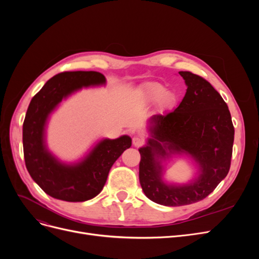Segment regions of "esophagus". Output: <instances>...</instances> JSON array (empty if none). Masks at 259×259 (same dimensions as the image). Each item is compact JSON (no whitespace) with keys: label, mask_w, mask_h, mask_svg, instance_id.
Here are the masks:
<instances>
[{"label":"esophagus","mask_w":259,"mask_h":259,"mask_svg":"<svg viewBox=\"0 0 259 259\" xmlns=\"http://www.w3.org/2000/svg\"><path fill=\"white\" fill-rule=\"evenodd\" d=\"M145 144V139L142 136H135L133 138V145H134L136 148L142 147Z\"/></svg>","instance_id":"obj_1"}]
</instances>
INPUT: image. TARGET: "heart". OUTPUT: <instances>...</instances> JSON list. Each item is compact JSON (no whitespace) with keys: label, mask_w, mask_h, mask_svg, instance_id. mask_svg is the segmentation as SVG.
<instances>
[{"label":"heart","mask_w":259,"mask_h":259,"mask_svg":"<svg viewBox=\"0 0 259 259\" xmlns=\"http://www.w3.org/2000/svg\"><path fill=\"white\" fill-rule=\"evenodd\" d=\"M166 90L161 84H151L148 85L144 90V98L148 103H154L162 98V103L167 105L171 101L170 94H165Z\"/></svg>","instance_id":"b5f03b06"}]
</instances>
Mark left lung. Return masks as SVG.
Wrapping results in <instances>:
<instances>
[{
    "label": "left lung",
    "instance_id": "obj_1",
    "mask_svg": "<svg viewBox=\"0 0 259 259\" xmlns=\"http://www.w3.org/2000/svg\"><path fill=\"white\" fill-rule=\"evenodd\" d=\"M187 92L173 111L155 114L151 138L140 148L139 182L147 197L165 206H182L205 199L230 169L234 127L225 100L211 84L190 71H180ZM186 152L201 167L190 185L167 186L162 183L158 159L167 150Z\"/></svg>",
    "mask_w": 259,
    "mask_h": 259
}]
</instances>
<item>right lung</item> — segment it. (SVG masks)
<instances>
[{"mask_svg":"<svg viewBox=\"0 0 259 259\" xmlns=\"http://www.w3.org/2000/svg\"><path fill=\"white\" fill-rule=\"evenodd\" d=\"M96 71H67L50 79L31 100L22 126L23 156L30 176L51 197L67 202L93 199L103 190L109 170L117 158L132 146L128 136L100 142L80 164H60L45 149L46 119L64 97L83 86L104 84Z\"/></svg>","mask_w":259,"mask_h":259,"instance_id":"obj_1","label":"right lung"}]
</instances>
